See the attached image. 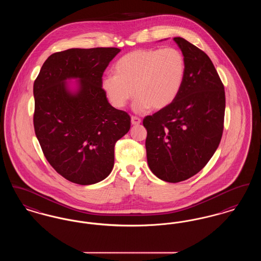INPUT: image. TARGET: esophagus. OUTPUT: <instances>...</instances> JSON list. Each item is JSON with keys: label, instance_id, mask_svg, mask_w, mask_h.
<instances>
[{"label": "esophagus", "instance_id": "34e87169", "mask_svg": "<svg viewBox=\"0 0 261 261\" xmlns=\"http://www.w3.org/2000/svg\"><path fill=\"white\" fill-rule=\"evenodd\" d=\"M141 122H142V120L138 116H131V123L132 124L139 125Z\"/></svg>", "mask_w": 261, "mask_h": 261}]
</instances>
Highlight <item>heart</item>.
<instances>
[{
    "mask_svg": "<svg viewBox=\"0 0 261 261\" xmlns=\"http://www.w3.org/2000/svg\"><path fill=\"white\" fill-rule=\"evenodd\" d=\"M113 71L102 79V89L115 108H124L135 95L136 112L161 111L178 97L186 61L181 50L172 47L137 50L121 57Z\"/></svg>",
    "mask_w": 261,
    "mask_h": 261,
    "instance_id": "heart-1",
    "label": "heart"
}]
</instances>
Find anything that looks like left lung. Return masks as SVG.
Listing matches in <instances>:
<instances>
[{
  "instance_id": "8db88e82",
  "label": "left lung",
  "mask_w": 261,
  "mask_h": 261,
  "mask_svg": "<svg viewBox=\"0 0 261 261\" xmlns=\"http://www.w3.org/2000/svg\"><path fill=\"white\" fill-rule=\"evenodd\" d=\"M186 61L182 89L167 108L144 118L149 169L178 183L199 172L223 133L225 91L208 56L181 37L173 38Z\"/></svg>"
}]
</instances>
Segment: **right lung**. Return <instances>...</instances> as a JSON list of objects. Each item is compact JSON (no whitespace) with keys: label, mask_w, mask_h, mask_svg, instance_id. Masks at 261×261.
<instances>
[{"label":"right lung","mask_w":261,"mask_h":261,"mask_svg":"<svg viewBox=\"0 0 261 261\" xmlns=\"http://www.w3.org/2000/svg\"><path fill=\"white\" fill-rule=\"evenodd\" d=\"M117 48L69 49L50 55L33 94L35 134L45 158L66 180L92 185L106 179L114 164L115 143L129 131L127 112L112 107L102 74ZM79 79L71 92L66 80Z\"/></svg>","instance_id":"add662e5"}]
</instances>
